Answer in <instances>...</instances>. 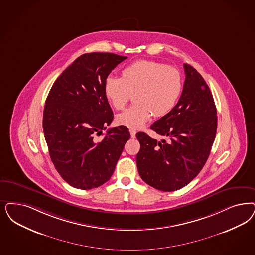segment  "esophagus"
Segmentation results:
<instances>
[{"label":"esophagus","mask_w":255,"mask_h":255,"mask_svg":"<svg viewBox=\"0 0 255 255\" xmlns=\"http://www.w3.org/2000/svg\"><path fill=\"white\" fill-rule=\"evenodd\" d=\"M129 131H130V133H131V137H132V138H133V137H135V134H136V132H135V130H133V129H130Z\"/></svg>","instance_id":"esophagus-1"}]
</instances>
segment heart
Here are the masks:
<instances>
[{
    "label": "heart",
    "mask_w": 255,
    "mask_h": 255,
    "mask_svg": "<svg viewBox=\"0 0 255 255\" xmlns=\"http://www.w3.org/2000/svg\"><path fill=\"white\" fill-rule=\"evenodd\" d=\"M183 80L179 70L158 62H134L122 71V78L108 76L105 95L110 105L122 110L134 95V106L117 116V123L139 129L151 119L170 113L181 96Z\"/></svg>",
    "instance_id": "1"
}]
</instances>
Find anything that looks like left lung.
<instances>
[{
	"instance_id": "1",
	"label": "left lung",
	"mask_w": 255,
	"mask_h": 255,
	"mask_svg": "<svg viewBox=\"0 0 255 255\" xmlns=\"http://www.w3.org/2000/svg\"><path fill=\"white\" fill-rule=\"evenodd\" d=\"M182 95L173 110L150 125L168 139L157 141L136 133L140 149L136 165L141 179L165 192L188 185L200 173L210 154L217 133V108L210 88L202 75L184 64Z\"/></svg>"
}]
</instances>
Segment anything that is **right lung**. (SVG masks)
<instances>
[{"instance_id":"add662e5","label":"right lung","mask_w":255,"mask_h":255,"mask_svg":"<svg viewBox=\"0 0 255 255\" xmlns=\"http://www.w3.org/2000/svg\"><path fill=\"white\" fill-rule=\"evenodd\" d=\"M127 57L110 53H85L53 83L46 99L43 131L54 167L69 185L83 190L106 183L113 174L124 145L126 126L95 135L112 123L114 115L105 95V81Z\"/></svg>"}]
</instances>
